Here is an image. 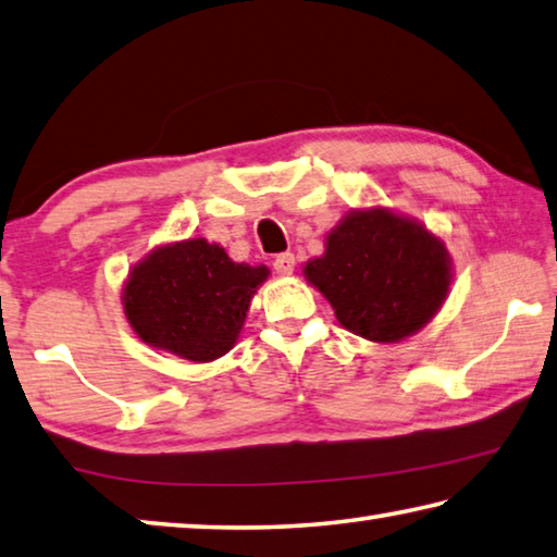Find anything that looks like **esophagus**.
<instances>
[{
    "instance_id": "obj_1",
    "label": "esophagus",
    "mask_w": 557,
    "mask_h": 557,
    "mask_svg": "<svg viewBox=\"0 0 557 557\" xmlns=\"http://www.w3.org/2000/svg\"><path fill=\"white\" fill-rule=\"evenodd\" d=\"M273 269H276L278 276H290V273H294V269H296V257L290 251L278 253V257L273 259Z\"/></svg>"
}]
</instances>
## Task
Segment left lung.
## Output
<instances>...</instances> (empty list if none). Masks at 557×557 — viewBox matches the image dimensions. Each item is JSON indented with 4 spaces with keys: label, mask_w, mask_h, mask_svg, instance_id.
Listing matches in <instances>:
<instances>
[{
    "label": "left lung",
    "mask_w": 557,
    "mask_h": 557,
    "mask_svg": "<svg viewBox=\"0 0 557 557\" xmlns=\"http://www.w3.org/2000/svg\"><path fill=\"white\" fill-rule=\"evenodd\" d=\"M304 276L345 330L394 345L441 313L455 273L450 251L433 230L372 205L352 208L325 234V251L306 261Z\"/></svg>",
    "instance_id": "8db88e82"
}]
</instances>
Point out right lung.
Here are the masks:
<instances>
[{
  "mask_svg": "<svg viewBox=\"0 0 557 557\" xmlns=\"http://www.w3.org/2000/svg\"><path fill=\"white\" fill-rule=\"evenodd\" d=\"M269 273L263 263L232 261L205 237L165 242L126 273L124 315L141 343L208 364L237 345L251 298Z\"/></svg>",
  "mask_w": 557,
  "mask_h": 557,
  "instance_id": "obj_1",
  "label": "right lung"
}]
</instances>
